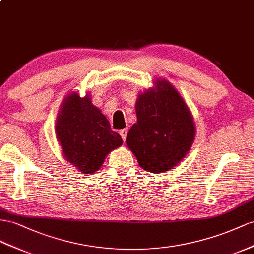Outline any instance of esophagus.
Wrapping results in <instances>:
<instances>
[{
  "label": "esophagus",
  "instance_id": "34e87169",
  "mask_svg": "<svg viewBox=\"0 0 254 254\" xmlns=\"http://www.w3.org/2000/svg\"><path fill=\"white\" fill-rule=\"evenodd\" d=\"M119 134L121 135L122 140L125 141V140H126V138H127V128H123V129H121V131L119 132Z\"/></svg>",
  "mask_w": 254,
  "mask_h": 254
}]
</instances>
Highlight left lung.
Returning <instances> with one entry per match:
<instances>
[{"label":"left lung","instance_id":"obj_1","mask_svg":"<svg viewBox=\"0 0 254 254\" xmlns=\"http://www.w3.org/2000/svg\"><path fill=\"white\" fill-rule=\"evenodd\" d=\"M136 101L137 122L127 135V145L145 171L167 172L183 160L195 137L193 117L172 84L157 79Z\"/></svg>","mask_w":254,"mask_h":254}]
</instances>
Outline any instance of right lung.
I'll list each match as a JSON object with an SVG mask.
<instances>
[{
    "label": "right lung",
    "instance_id": "1",
    "mask_svg": "<svg viewBox=\"0 0 254 254\" xmlns=\"http://www.w3.org/2000/svg\"><path fill=\"white\" fill-rule=\"evenodd\" d=\"M56 135L65 159L83 174L101 168L106 155L122 145L109 121L91 102L90 94H68L57 118Z\"/></svg>",
    "mask_w": 254,
    "mask_h": 254
}]
</instances>
